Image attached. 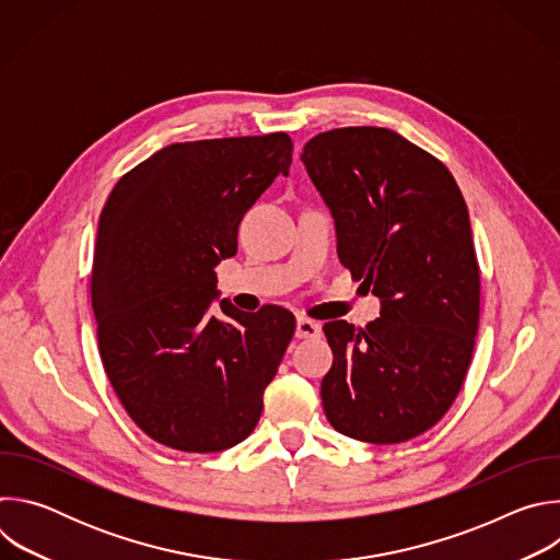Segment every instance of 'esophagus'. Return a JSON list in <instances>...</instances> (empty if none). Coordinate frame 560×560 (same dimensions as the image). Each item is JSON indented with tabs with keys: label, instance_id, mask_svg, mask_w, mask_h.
<instances>
[{
	"label": "esophagus",
	"instance_id": "obj_1",
	"mask_svg": "<svg viewBox=\"0 0 560 560\" xmlns=\"http://www.w3.org/2000/svg\"><path fill=\"white\" fill-rule=\"evenodd\" d=\"M318 335H322V326H318L316 322H312V318H305V316L296 318V328H294L296 339H314Z\"/></svg>",
	"mask_w": 560,
	"mask_h": 560
}]
</instances>
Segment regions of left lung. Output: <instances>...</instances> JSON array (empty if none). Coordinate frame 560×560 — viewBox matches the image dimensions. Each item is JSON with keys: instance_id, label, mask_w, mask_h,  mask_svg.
Returning <instances> with one entry per match:
<instances>
[{"instance_id": "obj_1", "label": "left lung", "mask_w": 560, "mask_h": 560, "mask_svg": "<svg viewBox=\"0 0 560 560\" xmlns=\"http://www.w3.org/2000/svg\"><path fill=\"white\" fill-rule=\"evenodd\" d=\"M301 162L341 264L381 301L363 330L324 326L326 417L350 439L404 443L439 423L469 368L481 281L465 199L439 159L387 128L322 132Z\"/></svg>"}]
</instances>
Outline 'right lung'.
I'll return each mask as SVG.
<instances>
[{"mask_svg": "<svg viewBox=\"0 0 560 560\" xmlns=\"http://www.w3.org/2000/svg\"><path fill=\"white\" fill-rule=\"evenodd\" d=\"M292 164L285 132L166 145L113 188L97 230L93 312L104 370L156 443L221 452L259 423L294 335L277 305L236 310L214 268L244 214ZM220 301L223 317L209 312Z\"/></svg>", "mask_w": 560, "mask_h": 560, "instance_id": "1", "label": "right lung"}]
</instances>
